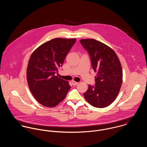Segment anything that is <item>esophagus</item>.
<instances>
[{
  "label": "esophagus",
  "instance_id": "esophagus-1",
  "mask_svg": "<svg viewBox=\"0 0 147 147\" xmlns=\"http://www.w3.org/2000/svg\"><path fill=\"white\" fill-rule=\"evenodd\" d=\"M72 84H73L74 85H77L78 84H79V83L76 82H75V81H72Z\"/></svg>",
  "mask_w": 147,
  "mask_h": 147
}]
</instances>
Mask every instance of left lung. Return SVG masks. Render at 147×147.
<instances>
[{"label": "left lung", "instance_id": "1", "mask_svg": "<svg viewBox=\"0 0 147 147\" xmlns=\"http://www.w3.org/2000/svg\"><path fill=\"white\" fill-rule=\"evenodd\" d=\"M80 42L90 55L92 68L97 72L96 84L89 85L84 98L94 107H107L115 100L122 85L121 62L115 51L104 43L94 39H82Z\"/></svg>", "mask_w": 147, "mask_h": 147}]
</instances>
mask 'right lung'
<instances>
[{"instance_id":"1","label":"right lung","mask_w":147,"mask_h":147,"mask_svg":"<svg viewBox=\"0 0 147 147\" xmlns=\"http://www.w3.org/2000/svg\"><path fill=\"white\" fill-rule=\"evenodd\" d=\"M75 42L76 38H54L43 43L31 55L27 82L32 94L41 105L53 107L66 97L71 86L56 74Z\"/></svg>"}]
</instances>
